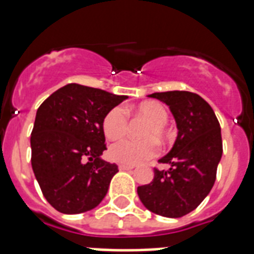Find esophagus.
Instances as JSON below:
<instances>
[{
    "label": "esophagus",
    "instance_id": "34e87169",
    "mask_svg": "<svg viewBox=\"0 0 254 254\" xmlns=\"http://www.w3.org/2000/svg\"><path fill=\"white\" fill-rule=\"evenodd\" d=\"M120 170H124V171H127V170L134 169V165H124V163H120L119 165Z\"/></svg>",
    "mask_w": 254,
    "mask_h": 254
}]
</instances>
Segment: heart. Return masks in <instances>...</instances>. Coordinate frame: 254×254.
Here are the masks:
<instances>
[{
    "mask_svg": "<svg viewBox=\"0 0 254 254\" xmlns=\"http://www.w3.org/2000/svg\"><path fill=\"white\" fill-rule=\"evenodd\" d=\"M127 113L147 121L141 130V137H143V139H123L112 145L108 154L115 162L139 165L157 154L158 147L154 139L159 143H165L170 139V131L166 125L169 115L162 104L153 100L127 108V112L120 107L112 108L103 120V131L108 139L116 141L125 135L127 130Z\"/></svg>",
    "mask_w": 254,
    "mask_h": 254,
    "instance_id": "obj_1",
    "label": "heart"
}]
</instances>
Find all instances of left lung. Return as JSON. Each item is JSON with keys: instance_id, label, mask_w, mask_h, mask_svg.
Instances as JSON below:
<instances>
[{"instance_id": "8db88e82", "label": "left lung", "mask_w": 254, "mask_h": 254, "mask_svg": "<svg viewBox=\"0 0 254 254\" xmlns=\"http://www.w3.org/2000/svg\"><path fill=\"white\" fill-rule=\"evenodd\" d=\"M169 105L178 127L173 149L158 162L169 170L154 169V179L137 189L149 211L165 217H182L204 200L216 179L223 154L220 124L209 104L187 91L151 93Z\"/></svg>"}]
</instances>
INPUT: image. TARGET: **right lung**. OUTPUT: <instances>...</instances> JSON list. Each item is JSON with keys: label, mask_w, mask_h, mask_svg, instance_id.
<instances>
[{"label": "right lung", "mask_w": 254, "mask_h": 254, "mask_svg": "<svg viewBox=\"0 0 254 254\" xmlns=\"http://www.w3.org/2000/svg\"><path fill=\"white\" fill-rule=\"evenodd\" d=\"M127 96L71 83L38 108L31 131V166L43 196L62 213L101 203L119 167L100 158L107 150L104 116Z\"/></svg>", "instance_id": "obj_1"}]
</instances>
